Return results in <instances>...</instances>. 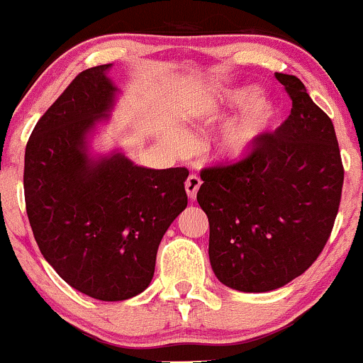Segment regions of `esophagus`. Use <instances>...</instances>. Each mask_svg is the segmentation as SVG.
Segmentation results:
<instances>
[{
  "label": "esophagus",
  "instance_id": "obj_1",
  "mask_svg": "<svg viewBox=\"0 0 363 363\" xmlns=\"http://www.w3.org/2000/svg\"><path fill=\"white\" fill-rule=\"evenodd\" d=\"M200 186H201V179L198 177L196 174H191L188 177V181H186V193H188V196L191 198V200H194V198H196Z\"/></svg>",
  "mask_w": 363,
  "mask_h": 363
}]
</instances>
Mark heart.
Returning a JSON list of instances; mask_svg holds the SVG:
<instances>
[{"instance_id": "1", "label": "heart", "mask_w": 363, "mask_h": 363, "mask_svg": "<svg viewBox=\"0 0 363 363\" xmlns=\"http://www.w3.org/2000/svg\"><path fill=\"white\" fill-rule=\"evenodd\" d=\"M258 96V86L227 87L213 96L203 99L194 108V122L215 123L224 121L233 111L247 106L241 115L227 123L218 138V153L225 162L240 163L252 157L267 134L272 133L281 121V106L276 99ZM169 146L175 155H188L194 143L184 130H174L169 136Z\"/></svg>"}]
</instances>
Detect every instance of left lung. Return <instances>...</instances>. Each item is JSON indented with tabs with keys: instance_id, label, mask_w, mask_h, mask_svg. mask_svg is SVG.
<instances>
[{
	"instance_id": "8db88e82",
	"label": "left lung",
	"mask_w": 363,
	"mask_h": 363,
	"mask_svg": "<svg viewBox=\"0 0 363 363\" xmlns=\"http://www.w3.org/2000/svg\"><path fill=\"white\" fill-rule=\"evenodd\" d=\"M291 115L245 162L201 172L196 200L208 217V257L227 288L267 293L305 272L324 250L343 189L330 118L303 82L276 74Z\"/></svg>"
}]
</instances>
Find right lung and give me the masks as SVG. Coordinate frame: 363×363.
Masks as SVG:
<instances>
[{"instance_id":"obj_1","label":"right lung","mask_w":363,"mask_h":363,"mask_svg":"<svg viewBox=\"0 0 363 363\" xmlns=\"http://www.w3.org/2000/svg\"><path fill=\"white\" fill-rule=\"evenodd\" d=\"M111 67L81 72L35 123L23 191L35 242L58 276L94 300L122 301L150 286L163 234L188 206L189 172L94 150L122 94Z\"/></svg>"}]
</instances>
